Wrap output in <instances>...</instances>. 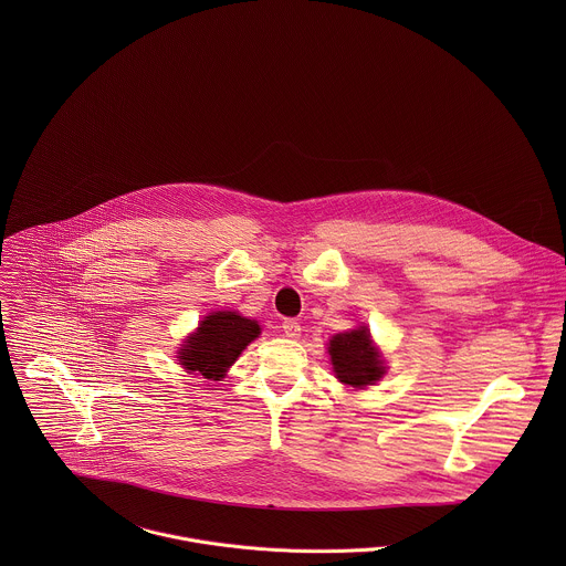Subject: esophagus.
I'll return each mask as SVG.
<instances>
[{
  "instance_id": "obj_1",
  "label": "esophagus",
  "mask_w": 566,
  "mask_h": 566,
  "mask_svg": "<svg viewBox=\"0 0 566 566\" xmlns=\"http://www.w3.org/2000/svg\"><path fill=\"white\" fill-rule=\"evenodd\" d=\"M281 328H283V333H285V337H298V335H301V323L294 321V318L283 321Z\"/></svg>"
}]
</instances>
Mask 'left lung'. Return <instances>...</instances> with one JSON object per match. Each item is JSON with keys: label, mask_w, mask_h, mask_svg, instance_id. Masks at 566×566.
Masks as SVG:
<instances>
[{"label": "left lung", "mask_w": 566, "mask_h": 566, "mask_svg": "<svg viewBox=\"0 0 566 566\" xmlns=\"http://www.w3.org/2000/svg\"><path fill=\"white\" fill-rule=\"evenodd\" d=\"M328 355L337 379L353 388L373 386L381 379L386 370L377 350L370 348V337L366 328L333 335Z\"/></svg>", "instance_id": "8db88e82"}]
</instances>
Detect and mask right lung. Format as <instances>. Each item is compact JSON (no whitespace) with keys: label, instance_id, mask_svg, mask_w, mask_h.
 <instances>
[{"label":"right lung","instance_id":"obj_1","mask_svg":"<svg viewBox=\"0 0 566 566\" xmlns=\"http://www.w3.org/2000/svg\"><path fill=\"white\" fill-rule=\"evenodd\" d=\"M261 333L259 324L235 312H216L198 326V333L180 348V364L205 379L220 381L243 348Z\"/></svg>","mask_w":566,"mask_h":566}]
</instances>
